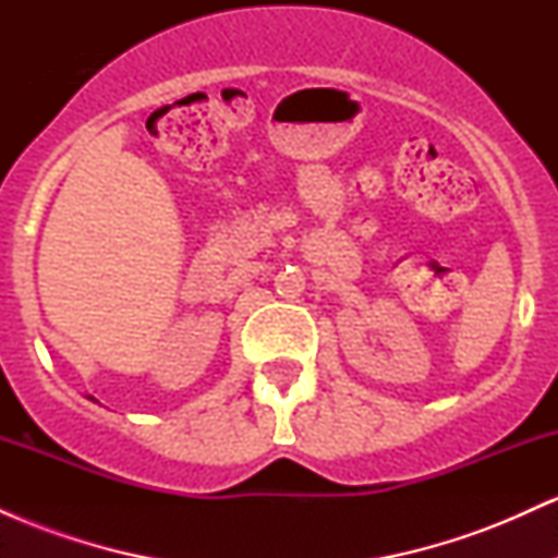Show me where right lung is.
Instances as JSON below:
<instances>
[{
  "instance_id": "1",
  "label": "right lung",
  "mask_w": 558,
  "mask_h": 558,
  "mask_svg": "<svg viewBox=\"0 0 558 558\" xmlns=\"http://www.w3.org/2000/svg\"><path fill=\"white\" fill-rule=\"evenodd\" d=\"M88 399H92V401H94V396H88Z\"/></svg>"
}]
</instances>
